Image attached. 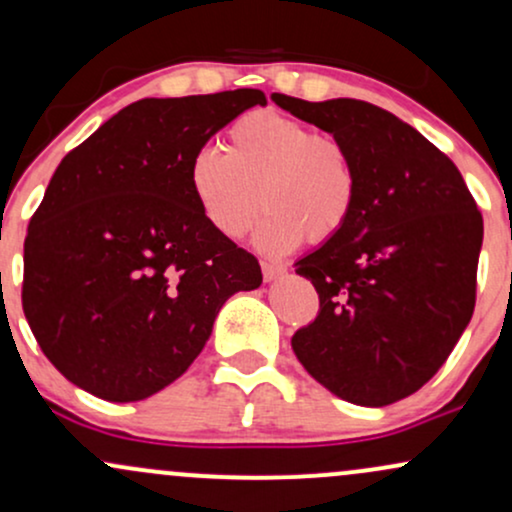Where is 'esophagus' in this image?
<instances>
[{
    "label": "esophagus",
    "instance_id": "34e87169",
    "mask_svg": "<svg viewBox=\"0 0 512 512\" xmlns=\"http://www.w3.org/2000/svg\"><path fill=\"white\" fill-rule=\"evenodd\" d=\"M262 274H264V281H274L286 274V267L279 262H262Z\"/></svg>",
    "mask_w": 512,
    "mask_h": 512
}]
</instances>
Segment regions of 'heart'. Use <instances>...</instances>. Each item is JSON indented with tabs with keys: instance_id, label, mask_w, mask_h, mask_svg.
Returning a JSON list of instances; mask_svg holds the SVG:
<instances>
[{
	"instance_id": "obj_1",
	"label": "heart",
	"mask_w": 512,
	"mask_h": 512,
	"mask_svg": "<svg viewBox=\"0 0 512 512\" xmlns=\"http://www.w3.org/2000/svg\"><path fill=\"white\" fill-rule=\"evenodd\" d=\"M190 190L199 211L228 240L248 236L260 209L257 243L269 252L337 238L354 216L361 178L354 154L334 134L315 132L274 110L238 117L226 151L202 146L190 158Z\"/></svg>"
}]
</instances>
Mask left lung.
<instances>
[{
  "mask_svg": "<svg viewBox=\"0 0 512 512\" xmlns=\"http://www.w3.org/2000/svg\"><path fill=\"white\" fill-rule=\"evenodd\" d=\"M272 101L342 139L361 178L344 231L296 262L320 310L293 334V351L346 402H399L438 373L472 320L481 211L455 163L378 105Z\"/></svg>",
  "mask_w": 512,
  "mask_h": 512,
  "instance_id": "1",
  "label": "left lung"
}]
</instances>
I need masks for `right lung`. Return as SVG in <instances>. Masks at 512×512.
Returning a JSON list of instances; mask_svg holds the SVG:
<instances>
[{"instance_id": "obj_1", "label": "right lung", "mask_w": 512, "mask_h": 512, "mask_svg": "<svg viewBox=\"0 0 512 512\" xmlns=\"http://www.w3.org/2000/svg\"><path fill=\"white\" fill-rule=\"evenodd\" d=\"M257 88L144 98L69 151L23 243V313L69 383L137 402L178 380L221 305L262 284L260 262L219 236L190 190V158Z\"/></svg>"}]
</instances>
